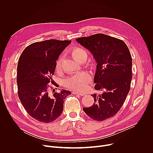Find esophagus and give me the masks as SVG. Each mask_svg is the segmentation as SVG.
I'll return each mask as SVG.
<instances>
[{
  "label": "esophagus",
  "mask_w": 153,
  "mask_h": 153,
  "mask_svg": "<svg viewBox=\"0 0 153 153\" xmlns=\"http://www.w3.org/2000/svg\"><path fill=\"white\" fill-rule=\"evenodd\" d=\"M73 94H77V95H79V96H81L85 95L84 93H80L76 92V91H73Z\"/></svg>",
  "instance_id": "1"
}]
</instances>
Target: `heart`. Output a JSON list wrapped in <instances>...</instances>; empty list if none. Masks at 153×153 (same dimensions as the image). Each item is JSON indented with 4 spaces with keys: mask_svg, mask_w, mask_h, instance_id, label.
I'll list each match as a JSON object with an SVG mask.
<instances>
[{
    "mask_svg": "<svg viewBox=\"0 0 153 153\" xmlns=\"http://www.w3.org/2000/svg\"><path fill=\"white\" fill-rule=\"evenodd\" d=\"M71 53L74 59L79 61H80L84 56H87L86 51L79 47L73 48L71 50ZM62 62V56H60L57 60L56 63V68L57 70H60ZM91 77L88 73L82 71L67 78L64 81V84L68 89L80 92L86 89L87 85L91 81Z\"/></svg>",
    "mask_w": 153,
    "mask_h": 153,
    "instance_id": "1",
    "label": "heart"
}]
</instances>
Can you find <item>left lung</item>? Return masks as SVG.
Masks as SVG:
<instances>
[{"mask_svg":"<svg viewBox=\"0 0 153 153\" xmlns=\"http://www.w3.org/2000/svg\"><path fill=\"white\" fill-rule=\"evenodd\" d=\"M97 62L94 89L102 94L91 95L94 102L83 110L94 120L103 121L116 115L129 91L132 79V58L126 43L104 34L77 38Z\"/></svg>","mask_w":153,"mask_h":153,"instance_id":"left-lung-1","label":"left lung"}]
</instances>
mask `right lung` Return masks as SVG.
<instances>
[{
    "label": "right lung",
    "instance_id": "obj_1",
    "mask_svg": "<svg viewBox=\"0 0 153 153\" xmlns=\"http://www.w3.org/2000/svg\"><path fill=\"white\" fill-rule=\"evenodd\" d=\"M71 42L56 39L35 42L19 57L17 68L19 98L28 114L37 121L51 123L57 119L63 111L64 100L71 93L62 90L50 94L48 85L51 82L59 87L52 79L56 60Z\"/></svg>",
    "mask_w": 153,
    "mask_h": 153
}]
</instances>
